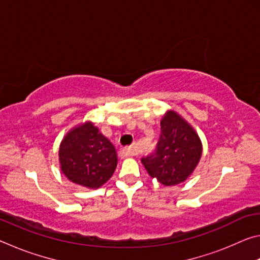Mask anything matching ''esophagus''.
<instances>
[{"label": "esophagus", "instance_id": "1", "mask_svg": "<svg viewBox=\"0 0 260 260\" xmlns=\"http://www.w3.org/2000/svg\"><path fill=\"white\" fill-rule=\"evenodd\" d=\"M122 153H124L125 156H135L138 151H136L135 147H126L122 149Z\"/></svg>", "mask_w": 260, "mask_h": 260}]
</instances>
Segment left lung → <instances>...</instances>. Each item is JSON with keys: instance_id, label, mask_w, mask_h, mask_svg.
<instances>
[{"instance_id": "1", "label": "left lung", "mask_w": 260, "mask_h": 260, "mask_svg": "<svg viewBox=\"0 0 260 260\" xmlns=\"http://www.w3.org/2000/svg\"><path fill=\"white\" fill-rule=\"evenodd\" d=\"M160 132L155 151L141 161L151 178L164 186H174L195 170L202 156V143L196 132L173 111L161 119Z\"/></svg>"}]
</instances>
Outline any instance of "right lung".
Here are the masks:
<instances>
[{"label": "right lung", "mask_w": 260, "mask_h": 260, "mask_svg": "<svg viewBox=\"0 0 260 260\" xmlns=\"http://www.w3.org/2000/svg\"><path fill=\"white\" fill-rule=\"evenodd\" d=\"M61 171L72 182L99 188L112 177L117 166L113 144L87 122L65 136L59 148Z\"/></svg>", "instance_id": "1"}]
</instances>
